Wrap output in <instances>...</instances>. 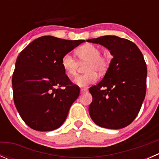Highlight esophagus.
I'll use <instances>...</instances> for the list:
<instances>
[{
    "label": "esophagus",
    "instance_id": "obj_1",
    "mask_svg": "<svg viewBox=\"0 0 159 159\" xmlns=\"http://www.w3.org/2000/svg\"><path fill=\"white\" fill-rule=\"evenodd\" d=\"M88 91V89H81V94H84V93L87 92Z\"/></svg>",
    "mask_w": 159,
    "mask_h": 159
}]
</instances>
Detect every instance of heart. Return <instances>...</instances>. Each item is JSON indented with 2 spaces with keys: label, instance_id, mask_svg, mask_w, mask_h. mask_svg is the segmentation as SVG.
<instances>
[{
  "label": "heart",
  "instance_id": "b5f03b06",
  "mask_svg": "<svg viewBox=\"0 0 159 159\" xmlns=\"http://www.w3.org/2000/svg\"><path fill=\"white\" fill-rule=\"evenodd\" d=\"M76 55L78 61L70 54H66L61 59V65L68 77H74L77 75L80 63H85V71L87 73L77 76L74 81L81 87H84L93 84L98 81L96 72L103 74L108 70L109 60L106 56L101 55L102 51L98 46L93 44H85L76 50Z\"/></svg>",
  "mask_w": 159,
  "mask_h": 159
}]
</instances>
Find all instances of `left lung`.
Returning a JSON list of instances; mask_svg holds the SVG:
<instances>
[{"mask_svg":"<svg viewBox=\"0 0 159 159\" xmlns=\"http://www.w3.org/2000/svg\"><path fill=\"white\" fill-rule=\"evenodd\" d=\"M88 42L105 46L113 55L103 79L89 89V114L96 125L120 129L139 114L146 93L147 66L135 44L117 36H102Z\"/></svg>","mask_w":159,"mask_h":159,"instance_id":"1","label":"left lung"}]
</instances>
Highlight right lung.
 <instances>
[{
	"label": "right lung",
	"instance_id": "add662e5",
	"mask_svg": "<svg viewBox=\"0 0 159 159\" xmlns=\"http://www.w3.org/2000/svg\"><path fill=\"white\" fill-rule=\"evenodd\" d=\"M84 41L43 36L17 57L12 76L14 105L32 129L53 131L65 122L80 89L65 74L61 59Z\"/></svg>",
	"mask_w": 159,
	"mask_h": 159
}]
</instances>
